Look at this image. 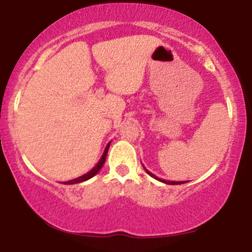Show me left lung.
<instances>
[{"label": "left lung", "instance_id": "left-lung-1", "mask_svg": "<svg viewBox=\"0 0 252 252\" xmlns=\"http://www.w3.org/2000/svg\"><path fill=\"white\" fill-rule=\"evenodd\" d=\"M143 168H144V167H143ZM144 170H146V172L148 173V174L152 176V178H154V179H156V180H158V181H161V182H164V184H167V185H181V184H185V182H186V181H167V180H162V179L158 178V176L153 174V173H150L148 169L144 168Z\"/></svg>", "mask_w": 252, "mask_h": 252}]
</instances>
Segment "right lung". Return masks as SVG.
Listing matches in <instances>:
<instances>
[{
    "label": "right lung",
    "mask_w": 252,
    "mask_h": 252,
    "mask_svg": "<svg viewBox=\"0 0 252 252\" xmlns=\"http://www.w3.org/2000/svg\"><path fill=\"white\" fill-rule=\"evenodd\" d=\"M109 147H110V143H108V146L105 147V150H104V153H103L102 158H100L99 162H98V163L96 164V166L94 167V168H92L91 170H90V172H88V173H86V174H84V175H82V176H79V178H77V179H73V180H70V181H66V182H63V184H65V185H73V184H79V182H83V181H86V180H89V179H91L92 176H94V175H96L97 173L99 172V170H100V168H102V167H103L104 162H105V160H106V154H108Z\"/></svg>",
    "instance_id": "add662e5"
}]
</instances>
